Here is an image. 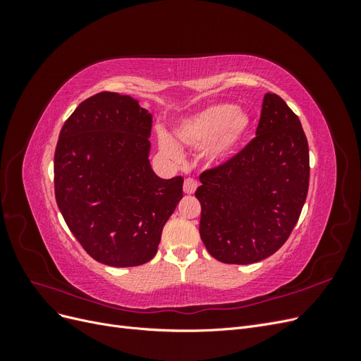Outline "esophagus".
<instances>
[{
    "instance_id": "obj_1",
    "label": "esophagus",
    "mask_w": 361,
    "mask_h": 361,
    "mask_svg": "<svg viewBox=\"0 0 361 361\" xmlns=\"http://www.w3.org/2000/svg\"><path fill=\"white\" fill-rule=\"evenodd\" d=\"M197 187H199V183L191 178L185 179V182H183V191L187 194H192L195 190H197Z\"/></svg>"
}]
</instances>
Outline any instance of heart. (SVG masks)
I'll return each mask as SVG.
<instances>
[{
    "label": "heart",
    "instance_id": "1",
    "mask_svg": "<svg viewBox=\"0 0 361 361\" xmlns=\"http://www.w3.org/2000/svg\"><path fill=\"white\" fill-rule=\"evenodd\" d=\"M250 129L248 114L238 111L232 104H214L185 117L178 125L176 137L191 149L206 147L207 161L226 159L238 147ZM159 147L166 157L180 159L182 152L167 134L159 135Z\"/></svg>",
    "mask_w": 361,
    "mask_h": 361
}]
</instances>
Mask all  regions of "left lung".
<instances>
[{"mask_svg": "<svg viewBox=\"0 0 361 361\" xmlns=\"http://www.w3.org/2000/svg\"><path fill=\"white\" fill-rule=\"evenodd\" d=\"M309 145L298 116L267 93L256 137L200 174V236L224 264L264 260L288 241L307 197Z\"/></svg>", "mask_w": 361, "mask_h": 361, "instance_id": "obj_1", "label": "left lung"}]
</instances>
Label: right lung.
<instances>
[{"mask_svg":"<svg viewBox=\"0 0 361 361\" xmlns=\"http://www.w3.org/2000/svg\"><path fill=\"white\" fill-rule=\"evenodd\" d=\"M152 116L111 92L82 101L64 122L54 155L59 209L76 241L101 264L138 267L157 255L183 178L150 169Z\"/></svg>","mask_w":361,"mask_h":361,"instance_id":"obj_1","label":"right lung"}]
</instances>
